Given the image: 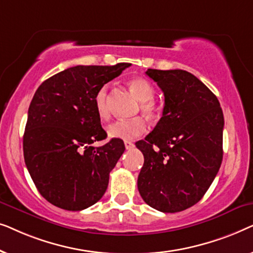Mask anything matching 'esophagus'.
<instances>
[{"mask_svg": "<svg viewBox=\"0 0 253 253\" xmlns=\"http://www.w3.org/2000/svg\"><path fill=\"white\" fill-rule=\"evenodd\" d=\"M124 145H126V150H131V148L134 147V144L132 141H129V140H126L124 141Z\"/></svg>", "mask_w": 253, "mask_h": 253, "instance_id": "1", "label": "esophagus"}]
</instances>
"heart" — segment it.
<instances>
[{
    "mask_svg": "<svg viewBox=\"0 0 253 253\" xmlns=\"http://www.w3.org/2000/svg\"><path fill=\"white\" fill-rule=\"evenodd\" d=\"M127 85L133 95L139 100V110L147 119L157 120L161 115V107L154 101L155 89L152 83L144 77H133L129 79ZM95 112L101 120L109 117L108 107V86L103 85L94 95ZM147 124L143 117L138 116L131 120H119L107 127V133L110 138L122 140H132L140 137L146 131Z\"/></svg>",
    "mask_w": 253,
    "mask_h": 253,
    "instance_id": "obj_1",
    "label": "heart"
}]
</instances>
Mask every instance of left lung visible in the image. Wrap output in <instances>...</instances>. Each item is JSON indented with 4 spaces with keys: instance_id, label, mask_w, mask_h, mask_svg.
Returning <instances> with one entry per match:
<instances>
[{
    "instance_id": "obj_1",
    "label": "left lung",
    "mask_w": 253,
    "mask_h": 253,
    "mask_svg": "<svg viewBox=\"0 0 253 253\" xmlns=\"http://www.w3.org/2000/svg\"><path fill=\"white\" fill-rule=\"evenodd\" d=\"M165 95L162 117L145 140L138 190L144 202L164 213L181 212L199 202L222 162L223 113L219 100L185 70L145 72Z\"/></svg>"
}]
</instances>
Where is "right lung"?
Returning <instances> with one entry per match:
<instances>
[{
	"label": "right lung",
	"mask_w": 253,
	"mask_h": 253,
	"mask_svg": "<svg viewBox=\"0 0 253 253\" xmlns=\"http://www.w3.org/2000/svg\"><path fill=\"white\" fill-rule=\"evenodd\" d=\"M130 65H77L48 78L34 93L23 137L24 159L38 191L53 205L82 211L105 195L109 172L126 146L121 139L93 146L107 137L94 95Z\"/></svg>",
	"instance_id": "1"
}]
</instances>
